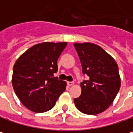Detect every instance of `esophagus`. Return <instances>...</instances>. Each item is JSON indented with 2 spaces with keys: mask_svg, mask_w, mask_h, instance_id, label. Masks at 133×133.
I'll return each instance as SVG.
<instances>
[{
  "mask_svg": "<svg viewBox=\"0 0 133 133\" xmlns=\"http://www.w3.org/2000/svg\"><path fill=\"white\" fill-rule=\"evenodd\" d=\"M67 85H68L69 86L73 85H74V82H67Z\"/></svg>",
  "mask_w": 133,
  "mask_h": 133,
  "instance_id": "1",
  "label": "esophagus"
}]
</instances>
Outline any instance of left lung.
Listing matches in <instances>:
<instances>
[{"label": "left lung", "instance_id": "obj_1", "mask_svg": "<svg viewBox=\"0 0 133 133\" xmlns=\"http://www.w3.org/2000/svg\"><path fill=\"white\" fill-rule=\"evenodd\" d=\"M80 60L82 72L89 76L80 84L81 95L74 99L82 113L95 115L107 110L120 88L117 63L100 46L92 43L73 44Z\"/></svg>", "mask_w": 133, "mask_h": 133}]
</instances>
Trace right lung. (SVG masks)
I'll return each mask as SVG.
<instances>
[{
	"label": "right lung",
	"instance_id": "1",
	"mask_svg": "<svg viewBox=\"0 0 133 133\" xmlns=\"http://www.w3.org/2000/svg\"><path fill=\"white\" fill-rule=\"evenodd\" d=\"M66 42H42L24 52L15 63L12 85L21 103L35 113L51 110L66 89L65 81L54 77Z\"/></svg>",
	"mask_w": 133,
	"mask_h": 133
}]
</instances>
